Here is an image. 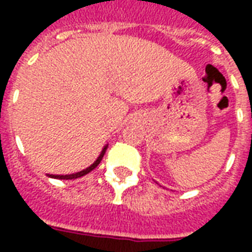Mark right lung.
Wrapping results in <instances>:
<instances>
[{
	"instance_id": "right-lung-1",
	"label": "right lung",
	"mask_w": 252,
	"mask_h": 252,
	"mask_svg": "<svg viewBox=\"0 0 252 252\" xmlns=\"http://www.w3.org/2000/svg\"><path fill=\"white\" fill-rule=\"evenodd\" d=\"M105 151H106V147H104V150L101 151V154H99V157L97 158V160L94 162L92 166H89L88 169L82 170V171H79V173H75V174H67V175H54V174H50V177L51 178H58V180H75V178H79V177H82V175L88 174V173H90L92 170H94L97 166L99 164V162L102 160V158H104V154Z\"/></svg>"
}]
</instances>
